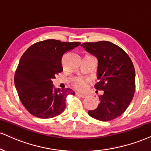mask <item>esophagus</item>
Listing matches in <instances>:
<instances>
[{
	"label": "esophagus",
	"mask_w": 151,
	"mask_h": 151,
	"mask_svg": "<svg viewBox=\"0 0 151 151\" xmlns=\"http://www.w3.org/2000/svg\"><path fill=\"white\" fill-rule=\"evenodd\" d=\"M76 95H78V96H80L82 98H86L87 97V94H81V93H80V92H76Z\"/></svg>",
	"instance_id": "esophagus-1"
}]
</instances>
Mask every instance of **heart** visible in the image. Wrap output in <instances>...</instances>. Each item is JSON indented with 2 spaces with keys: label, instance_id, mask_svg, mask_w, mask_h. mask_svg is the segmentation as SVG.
<instances>
[{
  "label": "heart",
  "instance_id": "b5f03b06",
  "mask_svg": "<svg viewBox=\"0 0 151 151\" xmlns=\"http://www.w3.org/2000/svg\"><path fill=\"white\" fill-rule=\"evenodd\" d=\"M87 83H88V80L83 78H78L74 80L73 85L77 90L83 91L86 89L87 86Z\"/></svg>",
  "mask_w": 151,
  "mask_h": 151
}]
</instances>
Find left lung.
Listing matches in <instances>:
<instances>
[{
	"instance_id": "left-lung-1",
	"label": "left lung",
	"mask_w": 151,
	"mask_h": 151,
	"mask_svg": "<svg viewBox=\"0 0 151 151\" xmlns=\"http://www.w3.org/2000/svg\"><path fill=\"white\" fill-rule=\"evenodd\" d=\"M98 60L97 78L94 85L103 90L96 109L88 114L98 120L110 121L120 116L127 109L135 92V70L131 59L122 48L109 41L81 45Z\"/></svg>"
}]
</instances>
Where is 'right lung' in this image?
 <instances>
[{
  "label": "right lung",
  "mask_w": 151,
  "mask_h": 151,
  "mask_svg": "<svg viewBox=\"0 0 151 151\" xmlns=\"http://www.w3.org/2000/svg\"><path fill=\"white\" fill-rule=\"evenodd\" d=\"M81 42L50 39L32 45L23 54L14 74V85L26 109L39 118H52L66 108V98L74 95L71 89L59 90L52 79L62 72L61 59L66 52Z\"/></svg>",
  "instance_id": "right-lung-1"
}]
</instances>
